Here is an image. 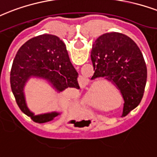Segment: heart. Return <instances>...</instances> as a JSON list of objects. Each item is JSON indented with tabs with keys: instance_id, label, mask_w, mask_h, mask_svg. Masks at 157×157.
<instances>
[{
	"instance_id": "b5f03b06",
	"label": "heart",
	"mask_w": 157,
	"mask_h": 157,
	"mask_svg": "<svg viewBox=\"0 0 157 157\" xmlns=\"http://www.w3.org/2000/svg\"><path fill=\"white\" fill-rule=\"evenodd\" d=\"M108 90H109V86L108 85L90 88L89 91L83 100V105L94 110H105V107L101 104L100 98ZM105 100L109 103H113L114 101V98L113 96H109Z\"/></svg>"
}]
</instances>
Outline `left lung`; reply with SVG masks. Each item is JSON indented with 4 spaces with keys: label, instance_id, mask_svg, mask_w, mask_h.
Here are the masks:
<instances>
[{
    "label": "left lung",
    "instance_id": "left-lung-1",
    "mask_svg": "<svg viewBox=\"0 0 157 157\" xmlns=\"http://www.w3.org/2000/svg\"><path fill=\"white\" fill-rule=\"evenodd\" d=\"M91 61V79L107 76L117 85L124 100L123 116H126L139 105L145 90L147 70L139 48L124 33H104L92 46Z\"/></svg>",
    "mask_w": 157,
    "mask_h": 157
}]
</instances>
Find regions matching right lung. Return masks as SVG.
Masks as SVG:
<instances>
[{
	"label": "right lung",
	"instance_id": "obj_1",
	"mask_svg": "<svg viewBox=\"0 0 157 157\" xmlns=\"http://www.w3.org/2000/svg\"><path fill=\"white\" fill-rule=\"evenodd\" d=\"M78 73L68 56L65 44L52 34L36 36L24 44L15 56L11 71L10 86L18 106L33 121L43 124L53 120L62 112L35 114L29 109L25 86L31 78L46 81L57 93L67 88L79 89Z\"/></svg>",
	"mask_w": 157,
	"mask_h": 157
}]
</instances>
